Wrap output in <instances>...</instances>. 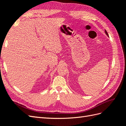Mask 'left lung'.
<instances>
[{"label": "left lung", "instance_id": "obj_1", "mask_svg": "<svg viewBox=\"0 0 126 126\" xmlns=\"http://www.w3.org/2000/svg\"><path fill=\"white\" fill-rule=\"evenodd\" d=\"M105 33H106V34L107 35V36H109V34H108V33L107 32V31H106V30H105Z\"/></svg>", "mask_w": 126, "mask_h": 126}]
</instances>
